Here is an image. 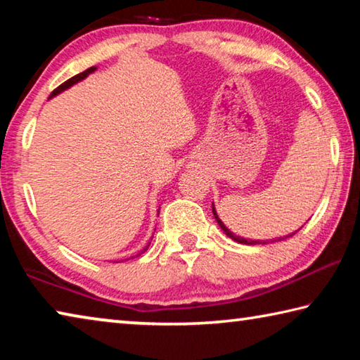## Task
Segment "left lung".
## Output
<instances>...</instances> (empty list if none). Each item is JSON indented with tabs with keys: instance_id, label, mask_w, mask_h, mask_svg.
Segmentation results:
<instances>
[{
	"instance_id": "obj_1",
	"label": "left lung",
	"mask_w": 360,
	"mask_h": 360,
	"mask_svg": "<svg viewBox=\"0 0 360 360\" xmlns=\"http://www.w3.org/2000/svg\"><path fill=\"white\" fill-rule=\"evenodd\" d=\"M212 214H214V217H216V221H217V224H219V227H221L222 230H224V233L229 236V238H231L233 241H236V243H241V245H265V243H275V241H281V240H284V238H289V236H292L295 233H290V235H285V236H279V238H273V240H266V241H260V240H246V238H243V236H238V235H235L233 231L231 230H229L227 227H225L224 225V222L221 221V219H219V216H217V212H216V208H214V203H212Z\"/></svg>"
}]
</instances>
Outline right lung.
<instances>
[{
  "label": "right lung",
  "instance_id": "right-lung-1",
  "mask_svg": "<svg viewBox=\"0 0 360 360\" xmlns=\"http://www.w3.org/2000/svg\"><path fill=\"white\" fill-rule=\"evenodd\" d=\"M94 71H96V66H92V68H89V70H85V71H82V72H79V75H76V76H72L71 79H68V81L66 82H63L62 85H58V87L53 90V92L51 94V98L52 96H57L58 94H62V92H65L66 89H70V87H72V85L75 84H77V82H81V81H84L85 77H87L89 75H92Z\"/></svg>",
  "mask_w": 360,
  "mask_h": 360
}]
</instances>
